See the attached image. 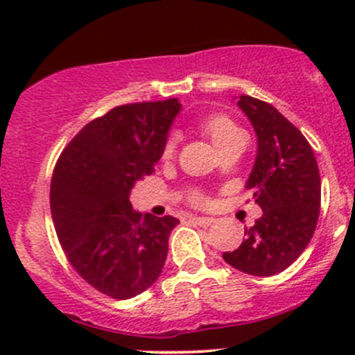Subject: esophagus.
<instances>
[{
  "label": "esophagus",
  "mask_w": 355,
  "mask_h": 355,
  "mask_svg": "<svg viewBox=\"0 0 355 355\" xmlns=\"http://www.w3.org/2000/svg\"><path fill=\"white\" fill-rule=\"evenodd\" d=\"M190 220H191V222L197 223V225H200V227H209L215 222V218H211V217H191Z\"/></svg>",
  "instance_id": "obj_1"
}]
</instances>
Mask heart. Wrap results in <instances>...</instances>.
<instances>
[{
    "mask_svg": "<svg viewBox=\"0 0 355 355\" xmlns=\"http://www.w3.org/2000/svg\"><path fill=\"white\" fill-rule=\"evenodd\" d=\"M200 130L210 138L211 144L217 146L218 150H222L223 146H227L235 140H240V138L243 137L239 126L235 125L230 118H227L223 115L207 116L205 120L200 123ZM173 152H175V138L170 137L168 140L165 141L164 153L162 155H164L165 160H168V158L173 157ZM191 200L200 203V202H203V197L198 193V191H193V193H191Z\"/></svg>",
    "mask_w": 355,
    "mask_h": 355,
    "instance_id": "obj_1",
    "label": "heart"
}]
</instances>
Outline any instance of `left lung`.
<instances>
[{"instance_id": "obj_1", "label": "left lung", "mask_w": 355, "mask_h": 355, "mask_svg": "<svg viewBox=\"0 0 355 355\" xmlns=\"http://www.w3.org/2000/svg\"><path fill=\"white\" fill-rule=\"evenodd\" d=\"M239 108L257 135V157L245 189L254 191L262 217L223 260L240 272L268 277L299 259L315 232L320 211V175L312 146L279 110L242 95Z\"/></svg>"}]
</instances>
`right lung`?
<instances>
[{"label": "right lung", "mask_w": 355, "mask_h": 355, "mask_svg": "<svg viewBox=\"0 0 355 355\" xmlns=\"http://www.w3.org/2000/svg\"><path fill=\"white\" fill-rule=\"evenodd\" d=\"M177 98L121 105L80 130L56 162L50 207L60 245L81 279L113 299L157 282L178 218L141 217L130 193L153 173Z\"/></svg>", "instance_id": "1"}]
</instances>
